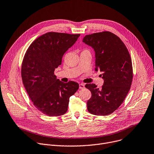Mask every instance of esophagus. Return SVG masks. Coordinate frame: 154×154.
<instances>
[{
	"label": "esophagus",
	"instance_id": "esophagus-1",
	"mask_svg": "<svg viewBox=\"0 0 154 154\" xmlns=\"http://www.w3.org/2000/svg\"><path fill=\"white\" fill-rule=\"evenodd\" d=\"M79 89H84V88H85V84H83V83H81V84H79Z\"/></svg>",
	"mask_w": 154,
	"mask_h": 154
}]
</instances>
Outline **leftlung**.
I'll use <instances>...</instances> for the list:
<instances>
[{"label":"left lung","mask_w":154,"mask_h":154,"mask_svg":"<svg viewBox=\"0 0 154 154\" xmlns=\"http://www.w3.org/2000/svg\"><path fill=\"white\" fill-rule=\"evenodd\" d=\"M82 42L95 51L96 71L102 73L100 76L104 80L100 89L95 84L85 85L91 92L88 110L95 115H110L121 105L131 86V57L120 38L109 31L86 35Z\"/></svg>","instance_id":"1"}]
</instances>
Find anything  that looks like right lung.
<instances>
[{
    "label": "right lung",
    "mask_w": 154,
    "mask_h": 154,
    "mask_svg": "<svg viewBox=\"0 0 154 154\" xmlns=\"http://www.w3.org/2000/svg\"><path fill=\"white\" fill-rule=\"evenodd\" d=\"M80 34L49 32L35 39L27 49L21 65L23 85L33 105L49 116L65 114L69 97L79 88L74 81L66 83L56 78L54 71L62 57Z\"/></svg>",
    "instance_id": "add662e5"
}]
</instances>
